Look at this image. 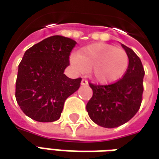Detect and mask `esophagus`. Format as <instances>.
I'll return each instance as SVG.
<instances>
[{"instance_id":"esophagus-1","label":"esophagus","mask_w":159,"mask_h":159,"mask_svg":"<svg viewBox=\"0 0 159 159\" xmlns=\"http://www.w3.org/2000/svg\"><path fill=\"white\" fill-rule=\"evenodd\" d=\"M87 84H88V82H87V80H81L82 86H86Z\"/></svg>"}]
</instances>
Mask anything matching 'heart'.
Instances as JSON below:
<instances>
[{
	"label": "heart",
	"mask_w": 159,
	"mask_h": 159,
	"mask_svg": "<svg viewBox=\"0 0 159 159\" xmlns=\"http://www.w3.org/2000/svg\"><path fill=\"white\" fill-rule=\"evenodd\" d=\"M71 63L78 72L89 71L91 78L101 84L119 80L129 65L126 52L106 43H96L80 49L71 56Z\"/></svg>",
	"instance_id": "1"
}]
</instances>
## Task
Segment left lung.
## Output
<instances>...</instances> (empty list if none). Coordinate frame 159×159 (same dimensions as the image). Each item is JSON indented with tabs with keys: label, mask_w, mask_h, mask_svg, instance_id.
<instances>
[{
	"label": "left lung",
	"mask_w": 159,
	"mask_h": 159,
	"mask_svg": "<svg viewBox=\"0 0 159 159\" xmlns=\"http://www.w3.org/2000/svg\"><path fill=\"white\" fill-rule=\"evenodd\" d=\"M128 54L129 65L121 80L107 86L89 84L93 97L86 105L90 119L99 126L114 128L128 122L142 102L144 71L139 56L121 44Z\"/></svg>",
	"instance_id": "left-lung-1"
}]
</instances>
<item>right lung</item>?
<instances>
[{"instance_id": "1", "label": "right lung", "mask_w": 159, "mask_h": 159, "mask_svg": "<svg viewBox=\"0 0 159 159\" xmlns=\"http://www.w3.org/2000/svg\"><path fill=\"white\" fill-rule=\"evenodd\" d=\"M77 42L50 36L25 52L19 65L15 98L27 117L38 122L61 118L66 99L80 88L81 79H70L64 71Z\"/></svg>"}]
</instances>
